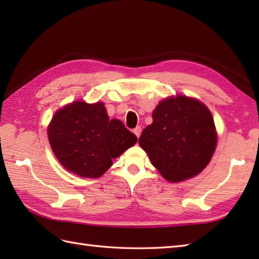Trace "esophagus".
<instances>
[{
	"label": "esophagus",
	"instance_id": "1",
	"mask_svg": "<svg viewBox=\"0 0 259 259\" xmlns=\"http://www.w3.org/2000/svg\"><path fill=\"white\" fill-rule=\"evenodd\" d=\"M134 134L139 138L140 135H141V126H136V128L134 129Z\"/></svg>",
	"mask_w": 259,
	"mask_h": 259
}]
</instances>
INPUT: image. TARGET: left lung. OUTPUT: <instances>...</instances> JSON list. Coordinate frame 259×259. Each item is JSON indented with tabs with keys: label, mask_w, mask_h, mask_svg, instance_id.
Here are the masks:
<instances>
[{
	"label": "left lung",
	"mask_w": 259,
	"mask_h": 259,
	"mask_svg": "<svg viewBox=\"0 0 259 259\" xmlns=\"http://www.w3.org/2000/svg\"><path fill=\"white\" fill-rule=\"evenodd\" d=\"M152 120L139 145L162 177L178 183L200 174L217 145L213 118L205 104L186 96L170 97L159 102Z\"/></svg>",
	"instance_id": "8db88e82"
}]
</instances>
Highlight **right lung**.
I'll use <instances>...</instances> for the list:
<instances>
[{"label":"right lung","mask_w":259,"mask_h":259,"mask_svg":"<svg viewBox=\"0 0 259 259\" xmlns=\"http://www.w3.org/2000/svg\"><path fill=\"white\" fill-rule=\"evenodd\" d=\"M49 141L60 163L80 177L98 178L137 142L118 119L110 120L102 102L74 101L58 110L48 126Z\"/></svg>","instance_id":"obj_1"}]
</instances>
